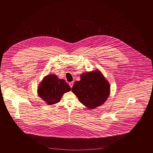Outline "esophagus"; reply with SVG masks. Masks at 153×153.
Masks as SVG:
<instances>
[{
	"instance_id": "obj_1",
	"label": "esophagus",
	"mask_w": 153,
	"mask_h": 153,
	"mask_svg": "<svg viewBox=\"0 0 153 153\" xmlns=\"http://www.w3.org/2000/svg\"><path fill=\"white\" fill-rule=\"evenodd\" d=\"M69 85H70V87L72 88L73 85H74V82H71L69 83Z\"/></svg>"
}]
</instances>
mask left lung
Here are the masks:
<instances>
[{
	"mask_svg": "<svg viewBox=\"0 0 153 153\" xmlns=\"http://www.w3.org/2000/svg\"><path fill=\"white\" fill-rule=\"evenodd\" d=\"M80 77V81L74 82L72 91L82 104L94 109L107 100L110 85L100 71L83 73Z\"/></svg>",
	"mask_w": 153,
	"mask_h": 153,
	"instance_id": "obj_1",
	"label": "left lung"
}]
</instances>
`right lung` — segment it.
<instances>
[{
	"instance_id": "add662e5",
	"label": "right lung",
	"mask_w": 153,
	"mask_h": 153,
	"mask_svg": "<svg viewBox=\"0 0 153 153\" xmlns=\"http://www.w3.org/2000/svg\"><path fill=\"white\" fill-rule=\"evenodd\" d=\"M71 88L63 79H59L54 74L45 76L39 86L37 93L39 97L48 105H53L59 102L64 93Z\"/></svg>"
}]
</instances>
